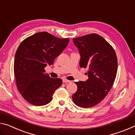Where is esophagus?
<instances>
[{
    "label": "esophagus",
    "mask_w": 135,
    "mask_h": 135,
    "mask_svg": "<svg viewBox=\"0 0 135 135\" xmlns=\"http://www.w3.org/2000/svg\"><path fill=\"white\" fill-rule=\"evenodd\" d=\"M71 82V81L68 80H66V79H63V83H68Z\"/></svg>",
    "instance_id": "esophagus-1"
}]
</instances>
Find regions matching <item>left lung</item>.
Returning a JSON list of instances; mask_svg holds the SVG:
<instances>
[{
	"label": "left lung",
	"mask_w": 135,
	"mask_h": 135,
	"mask_svg": "<svg viewBox=\"0 0 135 135\" xmlns=\"http://www.w3.org/2000/svg\"><path fill=\"white\" fill-rule=\"evenodd\" d=\"M73 42L81 56L80 66L88 68L89 78L75 82L77 90L73 100L78 107L89 108L101 102L113 86L117 71V55L113 46L97 34L74 38Z\"/></svg>",
	"instance_id": "8db88e82"
}]
</instances>
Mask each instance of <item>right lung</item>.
Instances as JSON below:
<instances>
[{
	"mask_svg": "<svg viewBox=\"0 0 135 135\" xmlns=\"http://www.w3.org/2000/svg\"><path fill=\"white\" fill-rule=\"evenodd\" d=\"M69 42V38H59L47 32H40L22 41L16 52L14 74L17 89L24 99L33 105L49 104L61 79L46 74L45 68L53 64Z\"/></svg>",
	"mask_w": 135,
	"mask_h": 135,
	"instance_id": "obj_1",
	"label": "right lung"
}]
</instances>
